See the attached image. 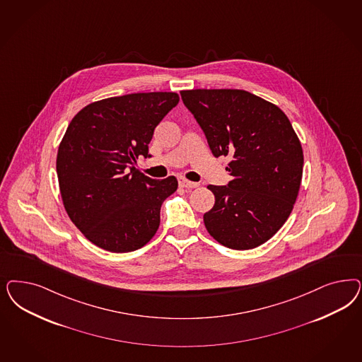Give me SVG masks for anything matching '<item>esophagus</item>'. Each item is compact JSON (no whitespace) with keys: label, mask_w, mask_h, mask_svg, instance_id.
<instances>
[{"label":"esophagus","mask_w":362,"mask_h":362,"mask_svg":"<svg viewBox=\"0 0 362 362\" xmlns=\"http://www.w3.org/2000/svg\"><path fill=\"white\" fill-rule=\"evenodd\" d=\"M178 184H180V187H187V189H193V187H197V185H199V184L192 182V181H189V180L184 178V177L178 178Z\"/></svg>","instance_id":"obj_1"}]
</instances>
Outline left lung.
I'll use <instances>...</instances> for the list:
<instances>
[{
  "instance_id": "left-lung-1",
  "label": "left lung",
  "mask_w": 362,
  "mask_h": 362,
  "mask_svg": "<svg viewBox=\"0 0 362 362\" xmlns=\"http://www.w3.org/2000/svg\"><path fill=\"white\" fill-rule=\"evenodd\" d=\"M214 157L229 156L228 185H209L214 206L204 214L221 245L245 250L267 243L288 220L303 178V154L279 106L238 89L182 90Z\"/></svg>"
}]
</instances>
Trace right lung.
I'll return each instance as SVG.
<instances>
[{
	"label": "right lung",
	"instance_id": "1",
	"mask_svg": "<svg viewBox=\"0 0 362 362\" xmlns=\"http://www.w3.org/2000/svg\"><path fill=\"white\" fill-rule=\"evenodd\" d=\"M180 101L172 92L110 97L85 106L70 121L57 153L65 210L83 235L109 252L146 245L160 226L177 178L153 180L134 165L151 157L156 127Z\"/></svg>",
	"mask_w": 362,
	"mask_h": 362
}]
</instances>
